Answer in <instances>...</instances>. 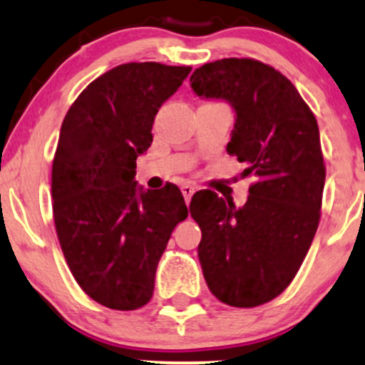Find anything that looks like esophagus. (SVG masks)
Returning a JSON list of instances; mask_svg holds the SVG:
<instances>
[{
	"instance_id": "obj_1",
	"label": "esophagus",
	"mask_w": 365,
	"mask_h": 365,
	"mask_svg": "<svg viewBox=\"0 0 365 365\" xmlns=\"http://www.w3.org/2000/svg\"><path fill=\"white\" fill-rule=\"evenodd\" d=\"M195 190H197V187L192 185V183H183V185H182V194H183V197H185L187 204L190 202L192 195L195 194Z\"/></svg>"
}]
</instances>
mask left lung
<instances>
[{
	"label": "left lung",
	"mask_w": 365,
	"mask_h": 365,
	"mask_svg": "<svg viewBox=\"0 0 365 365\" xmlns=\"http://www.w3.org/2000/svg\"><path fill=\"white\" fill-rule=\"evenodd\" d=\"M190 82L200 98L232 104L226 153L255 177L242 207L212 190L192 197L204 278L223 304L257 307L292 283L319 225L326 168L316 116L283 73L252 58L206 63Z\"/></svg>",
	"instance_id": "obj_1"
}]
</instances>
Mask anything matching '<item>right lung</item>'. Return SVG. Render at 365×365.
<instances>
[{"instance_id":"add662e5","label":"right lung","mask_w":365,"mask_h":365,"mask_svg":"<svg viewBox=\"0 0 365 365\" xmlns=\"http://www.w3.org/2000/svg\"><path fill=\"white\" fill-rule=\"evenodd\" d=\"M190 70L115 66L81 92L61 123L51 171L56 235L75 282L104 307L149 302L159 259L188 215L177 185L142 190L133 178L154 116Z\"/></svg>"}]
</instances>
